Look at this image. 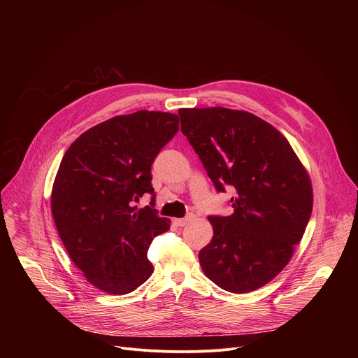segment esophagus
I'll return each mask as SVG.
<instances>
[{
	"mask_svg": "<svg viewBox=\"0 0 358 358\" xmlns=\"http://www.w3.org/2000/svg\"><path fill=\"white\" fill-rule=\"evenodd\" d=\"M191 220H192V217H187V218H176V220H174V224H176L177 227H185V225H188V224L191 222Z\"/></svg>",
	"mask_w": 358,
	"mask_h": 358,
	"instance_id": "obj_1",
	"label": "esophagus"
}]
</instances>
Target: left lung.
<instances>
[{"mask_svg":"<svg viewBox=\"0 0 358 358\" xmlns=\"http://www.w3.org/2000/svg\"><path fill=\"white\" fill-rule=\"evenodd\" d=\"M178 115L217 189L236 192L232 215L210 217L214 236L198 253L202 272L224 290H257L283 271L308 227L309 173L286 137L249 112L215 106Z\"/></svg>","mask_w":358,"mask_h":358,"instance_id":"8db88e82","label":"left lung"}]
</instances>
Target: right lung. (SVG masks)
I'll list each match as a JSON object with an SVG mask.
<instances>
[{
    "mask_svg": "<svg viewBox=\"0 0 358 358\" xmlns=\"http://www.w3.org/2000/svg\"><path fill=\"white\" fill-rule=\"evenodd\" d=\"M178 131V116L138 110L82 133L58 169L50 210L69 258L94 287L126 294L152 273L150 243L170 220L134 202L151 194V164Z\"/></svg>",
    "mask_w": 358,
    "mask_h": 358,
    "instance_id": "obj_1",
    "label": "right lung"
}]
</instances>
